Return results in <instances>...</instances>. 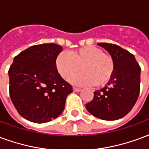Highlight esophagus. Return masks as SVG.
Segmentation results:
<instances>
[{
    "label": "esophagus",
    "instance_id": "obj_1",
    "mask_svg": "<svg viewBox=\"0 0 149 149\" xmlns=\"http://www.w3.org/2000/svg\"><path fill=\"white\" fill-rule=\"evenodd\" d=\"M73 91H77V92H79V91H81V89L78 88H73Z\"/></svg>",
    "mask_w": 149,
    "mask_h": 149
}]
</instances>
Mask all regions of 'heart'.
I'll list each match as a JSON object with an SVG mask.
<instances>
[{"label":"heart","mask_w":149,"mask_h":149,"mask_svg":"<svg viewBox=\"0 0 149 149\" xmlns=\"http://www.w3.org/2000/svg\"><path fill=\"white\" fill-rule=\"evenodd\" d=\"M56 68L61 77L80 86H102L108 83L114 74V62L111 55L98 47L88 46L75 50L71 55L62 52L56 59Z\"/></svg>","instance_id":"1"}]
</instances>
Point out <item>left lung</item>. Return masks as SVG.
Returning a JSON list of instances; mask_svg holds the SVG:
<instances>
[{
	"mask_svg": "<svg viewBox=\"0 0 149 149\" xmlns=\"http://www.w3.org/2000/svg\"><path fill=\"white\" fill-rule=\"evenodd\" d=\"M111 54L114 71L108 84L94 92V98L85 105L90 114L98 118L114 121L132 110L140 93L141 67L135 57L115 44L98 43Z\"/></svg>",
	"mask_w": 149,
	"mask_h": 149,
	"instance_id": "left-lung-1",
	"label": "left lung"
}]
</instances>
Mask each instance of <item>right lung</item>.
<instances>
[{
    "instance_id": "1",
    "label": "right lung",
    "mask_w": 149,
    "mask_h": 149,
    "mask_svg": "<svg viewBox=\"0 0 149 149\" xmlns=\"http://www.w3.org/2000/svg\"><path fill=\"white\" fill-rule=\"evenodd\" d=\"M62 47L54 43L35 45L14 58L8 70L9 94L16 111L25 119L45 123L64 111L72 88L56 68Z\"/></svg>"
}]
</instances>
